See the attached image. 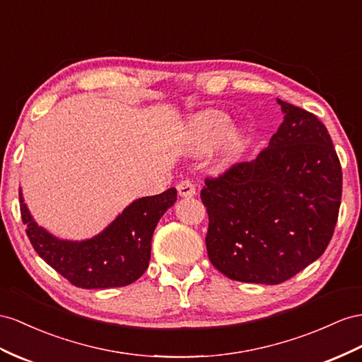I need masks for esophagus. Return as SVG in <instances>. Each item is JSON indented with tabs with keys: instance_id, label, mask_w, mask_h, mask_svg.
<instances>
[{
	"instance_id": "obj_1",
	"label": "esophagus",
	"mask_w": 362,
	"mask_h": 362,
	"mask_svg": "<svg viewBox=\"0 0 362 362\" xmlns=\"http://www.w3.org/2000/svg\"><path fill=\"white\" fill-rule=\"evenodd\" d=\"M177 191H179V196L180 197H192V196H196V187H194V183L191 180H182L177 185Z\"/></svg>"
}]
</instances>
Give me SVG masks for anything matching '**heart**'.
I'll return each mask as SVG.
<instances>
[{"label":"heart","mask_w":362,"mask_h":362,"mask_svg":"<svg viewBox=\"0 0 362 362\" xmlns=\"http://www.w3.org/2000/svg\"><path fill=\"white\" fill-rule=\"evenodd\" d=\"M230 128L228 115L217 110H206L194 116L188 125V141L194 153H206L218 145L217 166L228 170L243 156L247 136L242 128Z\"/></svg>","instance_id":"heart-1"}]
</instances>
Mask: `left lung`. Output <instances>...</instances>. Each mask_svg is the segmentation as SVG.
Returning <instances> with one entry per match:
<instances>
[{
    "mask_svg": "<svg viewBox=\"0 0 362 362\" xmlns=\"http://www.w3.org/2000/svg\"><path fill=\"white\" fill-rule=\"evenodd\" d=\"M276 102L284 119L266 150L206 179L200 194L209 260L235 281L289 280L326 251L338 220L342 173L327 128Z\"/></svg>",
    "mask_w": 362,
    "mask_h": 362,
    "instance_id": "obj_1",
    "label": "left lung"
}]
</instances>
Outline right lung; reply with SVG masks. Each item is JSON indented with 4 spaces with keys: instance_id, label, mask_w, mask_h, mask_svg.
Returning a JSON list of instances; mask_svg holds the SVG:
<instances>
[{
    "instance_id": "right-lung-1",
    "label": "right lung",
    "mask_w": 362,
    "mask_h": 362,
    "mask_svg": "<svg viewBox=\"0 0 362 362\" xmlns=\"http://www.w3.org/2000/svg\"><path fill=\"white\" fill-rule=\"evenodd\" d=\"M177 200L175 188L137 199L98 235L62 240L33 220L20 189L23 223L35 251L64 278L82 289H108L134 283L151 258L154 229Z\"/></svg>"
}]
</instances>
